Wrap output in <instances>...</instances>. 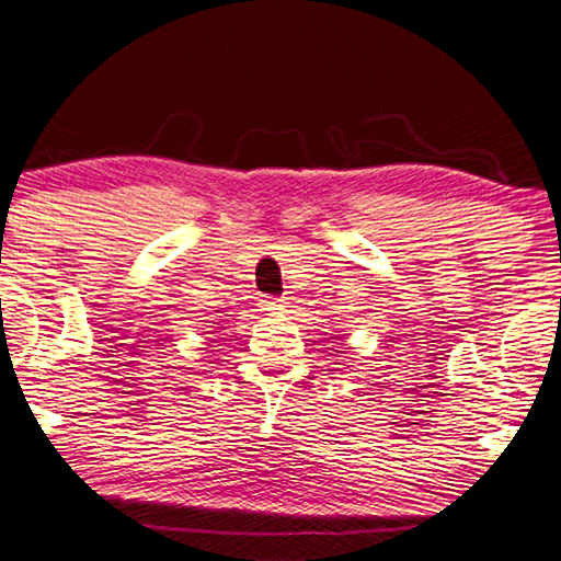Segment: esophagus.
<instances>
[{"label":"esophagus","instance_id":"esophagus-1","mask_svg":"<svg viewBox=\"0 0 561 561\" xmlns=\"http://www.w3.org/2000/svg\"><path fill=\"white\" fill-rule=\"evenodd\" d=\"M284 299H272V296H267V299H262V306H265L267 311H279V309H284Z\"/></svg>","mask_w":561,"mask_h":561}]
</instances>
